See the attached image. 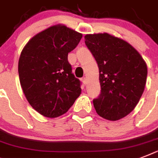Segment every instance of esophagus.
I'll return each mask as SVG.
<instances>
[{"mask_svg":"<svg viewBox=\"0 0 158 158\" xmlns=\"http://www.w3.org/2000/svg\"><path fill=\"white\" fill-rule=\"evenodd\" d=\"M81 80H82V82H83V84H84V85H86V84H87V79H86V78H84H84H82Z\"/></svg>","mask_w":158,"mask_h":158,"instance_id":"esophagus-1","label":"esophagus"}]
</instances>
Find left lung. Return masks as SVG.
Instances as JSON below:
<instances>
[{
    "mask_svg": "<svg viewBox=\"0 0 158 158\" xmlns=\"http://www.w3.org/2000/svg\"><path fill=\"white\" fill-rule=\"evenodd\" d=\"M85 44L99 69L101 94L94 99L100 116L117 120L132 111L147 80V64L127 42L108 33L87 34Z\"/></svg>",
    "mask_w": 158,
    "mask_h": 158,
    "instance_id": "1",
    "label": "left lung"
}]
</instances>
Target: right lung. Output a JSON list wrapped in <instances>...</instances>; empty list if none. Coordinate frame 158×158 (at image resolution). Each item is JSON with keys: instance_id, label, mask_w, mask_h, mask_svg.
<instances>
[{"instance_id": "obj_1", "label": "right lung", "mask_w": 158, "mask_h": 158, "mask_svg": "<svg viewBox=\"0 0 158 158\" xmlns=\"http://www.w3.org/2000/svg\"><path fill=\"white\" fill-rule=\"evenodd\" d=\"M81 38V33L58 24L31 38L21 52L18 69L23 94L46 117L67 112L81 94V83L68 61V53Z\"/></svg>"}]
</instances>
